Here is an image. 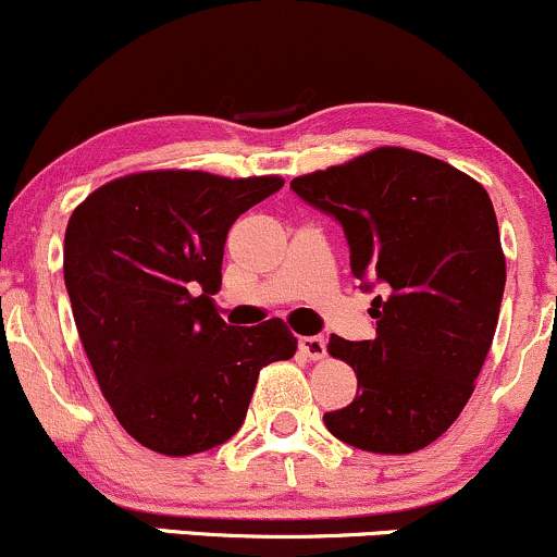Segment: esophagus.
Returning <instances> with one entry per match:
<instances>
[{
  "mask_svg": "<svg viewBox=\"0 0 557 557\" xmlns=\"http://www.w3.org/2000/svg\"><path fill=\"white\" fill-rule=\"evenodd\" d=\"M298 348H300V354L309 356L311 361L324 359V354H327V343H324L322 335H306V337H300Z\"/></svg>",
  "mask_w": 557,
  "mask_h": 557,
  "instance_id": "obj_1",
  "label": "esophagus"
}]
</instances>
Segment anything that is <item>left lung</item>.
Instances as JSON below:
<instances>
[{
	"mask_svg": "<svg viewBox=\"0 0 557 557\" xmlns=\"http://www.w3.org/2000/svg\"><path fill=\"white\" fill-rule=\"evenodd\" d=\"M293 194L341 222L350 272L374 296V341L332 335L359 376L354 403L324 413L343 443L403 456L443 434L474 393L505 290L487 190L419 151L382 146L296 177Z\"/></svg>",
	"mask_w": 557,
	"mask_h": 557,
	"instance_id": "obj_1",
	"label": "left lung"
}]
</instances>
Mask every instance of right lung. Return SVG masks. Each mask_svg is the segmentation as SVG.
Here are the masks:
<instances>
[{
	"label": "right lung",
	"instance_id": "right-lung-1",
	"mask_svg": "<svg viewBox=\"0 0 557 557\" xmlns=\"http://www.w3.org/2000/svg\"><path fill=\"white\" fill-rule=\"evenodd\" d=\"M283 177L138 172L101 185L65 230V287L101 393L123 430L194 456L240 430L259 369L296 354L283 319L230 327L212 296L227 230Z\"/></svg>",
	"mask_w": 557,
	"mask_h": 557
}]
</instances>
